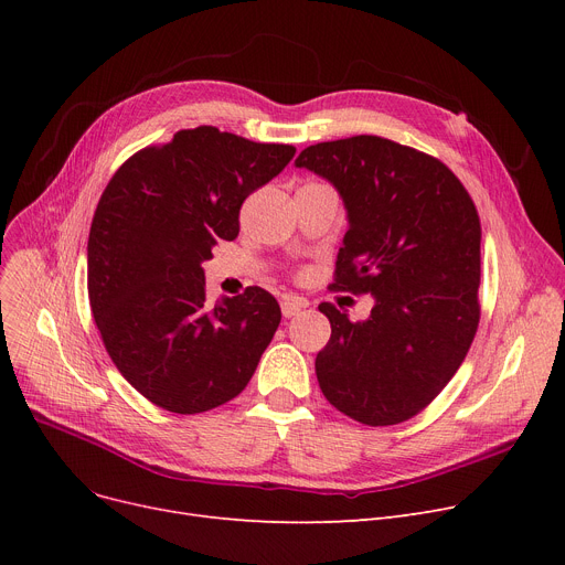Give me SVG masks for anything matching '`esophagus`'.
<instances>
[{"instance_id":"obj_1","label":"esophagus","mask_w":565,"mask_h":565,"mask_svg":"<svg viewBox=\"0 0 565 565\" xmlns=\"http://www.w3.org/2000/svg\"><path fill=\"white\" fill-rule=\"evenodd\" d=\"M302 309H307V302H305V300L284 298V302H281V313H284V318H292V316H298Z\"/></svg>"}]
</instances>
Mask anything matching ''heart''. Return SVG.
<instances>
[{"mask_svg":"<svg viewBox=\"0 0 565 565\" xmlns=\"http://www.w3.org/2000/svg\"><path fill=\"white\" fill-rule=\"evenodd\" d=\"M309 185H313V183H309Z\"/></svg>","mask_w":565,"mask_h":565,"instance_id":"obj_1","label":"heart"}]
</instances>
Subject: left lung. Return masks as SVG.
<instances>
[{
  "instance_id": "8db88e82",
  "label": "left lung",
  "mask_w": 565,
  "mask_h": 565,
  "mask_svg": "<svg viewBox=\"0 0 565 565\" xmlns=\"http://www.w3.org/2000/svg\"><path fill=\"white\" fill-rule=\"evenodd\" d=\"M295 167L330 181L348 231L332 288L371 292L366 320L322 302L332 337L318 384L366 426L419 414L456 375L481 318V222L456 173L417 148L375 135L305 148Z\"/></svg>"
}]
</instances>
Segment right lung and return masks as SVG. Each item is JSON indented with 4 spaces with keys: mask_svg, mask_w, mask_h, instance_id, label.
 <instances>
[{
    "mask_svg": "<svg viewBox=\"0 0 565 565\" xmlns=\"http://www.w3.org/2000/svg\"><path fill=\"white\" fill-rule=\"evenodd\" d=\"M213 126L175 132L126 160L88 233V302L111 362L151 403L199 414L252 380L281 309L270 292L205 302L201 263L235 241L243 201L292 160Z\"/></svg>",
    "mask_w": 565,
    "mask_h": 565,
    "instance_id": "obj_1",
    "label": "right lung"
}]
</instances>
